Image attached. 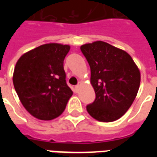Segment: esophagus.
Segmentation results:
<instances>
[{
    "mask_svg": "<svg viewBox=\"0 0 157 157\" xmlns=\"http://www.w3.org/2000/svg\"><path fill=\"white\" fill-rule=\"evenodd\" d=\"M81 85H82V83H81V82H79L78 85H76L75 86V91H76V92H78V90H79V88H80Z\"/></svg>",
    "mask_w": 157,
    "mask_h": 157,
    "instance_id": "obj_1",
    "label": "esophagus"
}]
</instances>
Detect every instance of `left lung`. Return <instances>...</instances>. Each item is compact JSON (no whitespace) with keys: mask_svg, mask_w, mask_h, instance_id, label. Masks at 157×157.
<instances>
[{"mask_svg":"<svg viewBox=\"0 0 157 157\" xmlns=\"http://www.w3.org/2000/svg\"><path fill=\"white\" fill-rule=\"evenodd\" d=\"M81 50L90 65L96 94L86 110L98 121H115L128 111L138 93V66L127 52L106 42L85 44Z\"/></svg>","mask_w":157,"mask_h":157,"instance_id":"left-lung-1","label":"left lung"}]
</instances>
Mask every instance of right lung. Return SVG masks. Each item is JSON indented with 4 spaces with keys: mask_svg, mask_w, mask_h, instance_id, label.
Returning a JSON list of instances; mask_svg holds the SVG:
<instances>
[{
    "mask_svg": "<svg viewBox=\"0 0 157 157\" xmlns=\"http://www.w3.org/2000/svg\"><path fill=\"white\" fill-rule=\"evenodd\" d=\"M71 46L40 45L19 58L13 85L26 110L40 120H51L64 112L73 94L65 82L64 59Z\"/></svg>",
    "mask_w": 157,
    "mask_h": 157,
    "instance_id": "obj_1",
    "label": "right lung"
}]
</instances>
